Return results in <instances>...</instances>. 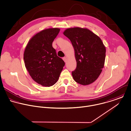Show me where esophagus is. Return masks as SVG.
Returning <instances> with one entry per match:
<instances>
[{
	"label": "esophagus",
	"mask_w": 131,
	"mask_h": 131,
	"mask_svg": "<svg viewBox=\"0 0 131 131\" xmlns=\"http://www.w3.org/2000/svg\"><path fill=\"white\" fill-rule=\"evenodd\" d=\"M63 60H64V61L65 62H66L67 61V57H63Z\"/></svg>",
	"instance_id": "34e87169"
}]
</instances>
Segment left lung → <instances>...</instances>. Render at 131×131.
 I'll return each mask as SVG.
<instances>
[{"instance_id": "left-lung-1", "label": "left lung", "mask_w": 131, "mask_h": 131, "mask_svg": "<svg viewBox=\"0 0 131 131\" xmlns=\"http://www.w3.org/2000/svg\"><path fill=\"white\" fill-rule=\"evenodd\" d=\"M63 34L72 42L77 62L72 74L74 80L82 85L95 81L103 68L106 50L101 39L87 29H67Z\"/></svg>"}]
</instances>
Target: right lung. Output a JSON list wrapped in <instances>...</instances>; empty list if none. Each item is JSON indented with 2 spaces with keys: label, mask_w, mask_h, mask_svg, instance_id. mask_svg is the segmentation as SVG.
Wrapping results in <instances>:
<instances>
[{
  "label": "right lung",
  "mask_w": 131,
  "mask_h": 131,
  "mask_svg": "<svg viewBox=\"0 0 131 131\" xmlns=\"http://www.w3.org/2000/svg\"><path fill=\"white\" fill-rule=\"evenodd\" d=\"M59 31V29L52 28L36 34L29 41L24 52L26 69L32 79L42 86L54 85L65 65L52 47Z\"/></svg>",
  "instance_id": "1"
}]
</instances>
